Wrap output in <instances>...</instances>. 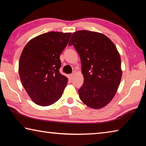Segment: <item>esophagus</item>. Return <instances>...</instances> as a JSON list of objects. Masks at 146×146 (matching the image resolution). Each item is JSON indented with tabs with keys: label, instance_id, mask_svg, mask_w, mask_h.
<instances>
[{
	"label": "esophagus",
	"instance_id": "1",
	"mask_svg": "<svg viewBox=\"0 0 146 146\" xmlns=\"http://www.w3.org/2000/svg\"><path fill=\"white\" fill-rule=\"evenodd\" d=\"M75 71H73V72L72 73L70 74V77L71 78H72L73 77V76L75 75Z\"/></svg>",
	"mask_w": 146,
	"mask_h": 146
}]
</instances>
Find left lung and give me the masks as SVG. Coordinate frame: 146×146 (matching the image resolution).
I'll return each instance as SVG.
<instances>
[{
  "label": "left lung",
  "instance_id": "left-lung-1",
  "mask_svg": "<svg viewBox=\"0 0 146 146\" xmlns=\"http://www.w3.org/2000/svg\"><path fill=\"white\" fill-rule=\"evenodd\" d=\"M80 57L84 84L78 90L84 104L100 109L110 103L119 86L122 70L120 54L104 35L80 30L73 33L68 44Z\"/></svg>",
  "mask_w": 146,
  "mask_h": 146
}]
</instances>
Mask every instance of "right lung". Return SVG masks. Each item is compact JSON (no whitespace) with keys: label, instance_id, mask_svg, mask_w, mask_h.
I'll list each match as a JSON object with an SVG mask.
<instances>
[{"label":"right lung","instance_id":"add662e5","mask_svg":"<svg viewBox=\"0 0 146 146\" xmlns=\"http://www.w3.org/2000/svg\"><path fill=\"white\" fill-rule=\"evenodd\" d=\"M71 33L51 31L38 35L24 47L19 64L21 82L37 105L48 106L59 100L68 78L60 73V55Z\"/></svg>","mask_w":146,"mask_h":146}]
</instances>
